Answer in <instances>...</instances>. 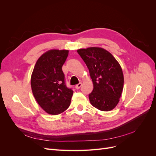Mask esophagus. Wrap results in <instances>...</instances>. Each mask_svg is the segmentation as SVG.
Masks as SVG:
<instances>
[{
  "label": "esophagus",
  "instance_id": "obj_1",
  "mask_svg": "<svg viewBox=\"0 0 156 156\" xmlns=\"http://www.w3.org/2000/svg\"><path fill=\"white\" fill-rule=\"evenodd\" d=\"M81 85H82V83H79L78 84H77L76 86H75V88H76L77 90H78V89H79V88H80V87H81Z\"/></svg>",
  "mask_w": 156,
  "mask_h": 156
}]
</instances>
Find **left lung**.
<instances>
[{"label":"left lung","instance_id":"left-lung-1","mask_svg":"<svg viewBox=\"0 0 156 156\" xmlns=\"http://www.w3.org/2000/svg\"><path fill=\"white\" fill-rule=\"evenodd\" d=\"M89 69L94 88L89 94L92 106L102 111H110L119 103L124 88V75L119 62L108 51L98 47L79 49Z\"/></svg>","mask_w":156,"mask_h":156}]
</instances>
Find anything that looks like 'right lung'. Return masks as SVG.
I'll use <instances>...</instances> for the list:
<instances>
[{"instance_id":"1","label":"right lung","mask_w":156,"mask_h":156,"mask_svg":"<svg viewBox=\"0 0 156 156\" xmlns=\"http://www.w3.org/2000/svg\"><path fill=\"white\" fill-rule=\"evenodd\" d=\"M68 50L51 49L40 56L32 71L30 84L36 101L49 115H56L69 107L73 91L66 86L62 67Z\"/></svg>"}]
</instances>
